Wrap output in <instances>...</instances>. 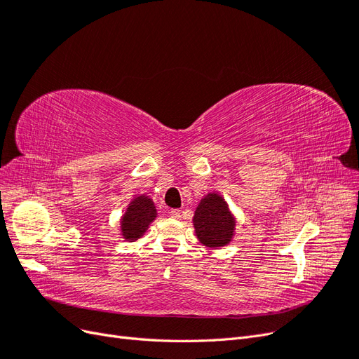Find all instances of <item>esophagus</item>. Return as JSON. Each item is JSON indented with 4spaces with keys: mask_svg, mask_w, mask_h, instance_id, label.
<instances>
[{
    "mask_svg": "<svg viewBox=\"0 0 359 359\" xmlns=\"http://www.w3.org/2000/svg\"><path fill=\"white\" fill-rule=\"evenodd\" d=\"M170 217H173V219H180L181 211L180 210H170Z\"/></svg>",
    "mask_w": 359,
    "mask_h": 359,
    "instance_id": "34e87169",
    "label": "esophagus"
}]
</instances>
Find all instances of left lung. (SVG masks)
<instances>
[{
    "label": "left lung",
    "instance_id": "left-lung-1",
    "mask_svg": "<svg viewBox=\"0 0 359 359\" xmlns=\"http://www.w3.org/2000/svg\"><path fill=\"white\" fill-rule=\"evenodd\" d=\"M194 229L199 241L206 247H222L229 244L233 235L235 220L224 199L211 193L201 201L193 217Z\"/></svg>",
    "mask_w": 359,
    "mask_h": 359
}]
</instances>
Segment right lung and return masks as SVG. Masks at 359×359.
<instances>
[{"label":"right lung","mask_w":359,"mask_h":359,"mask_svg":"<svg viewBox=\"0 0 359 359\" xmlns=\"http://www.w3.org/2000/svg\"><path fill=\"white\" fill-rule=\"evenodd\" d=\"M157 211L153 201L147 196H137L128 205L121 222V232L126 240H137L148 229L149 223L156 219Z\"/></svg>","instance_id":"right-lung-1"}]
</instances>
